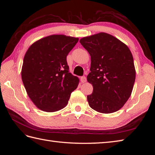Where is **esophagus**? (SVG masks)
<instances>
[{
  "label": "esophagus",
  "instance_id": "1",
  "mask_svg": "<svg viewBox=\"0 0 155 155\" xmlns=\"http://www.w3.org/2000/svg\"><path fill=\"white\" fill-rule=\"evenodd\" d=\"M80 80L82 83H85L87 81V78L85 76H82L80 78Z\"/></svg>",
  "mask_w": 155,
  "mask_h": 155
}]
</instances>
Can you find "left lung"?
Here are the masks:
<instances>
[{"instance_id":"left-lung-1","label":"left lung","mask_w":155,"mask_h":155,"mask_svg":"<svg viewBox=\"0 0 155 155\" xmlns=\"http://www.w3.org/2000/svg\"><path fill=\"white\" fill-rule=\"evenodd\" d=\"M79 42L91 58L87 81L92 85L93 92L87 96L89 106L105 114L120 110L131 94L136 78L129 48L104 32L83 37Z\"/></svg>"}]
</instances>
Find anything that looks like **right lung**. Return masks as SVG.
Here are the masks:
<instances>
[{
	"label": "right lung",
	"mask_w": 155,
	"mask_h": 155,
	"mask_svg": "<svg viewBox=\"0 0 155 155\" xmlns=\"http://www.w3.org/2000/svg\"><path fill=\"white\" fill-rule=\"evenodd\" d=\"M76 37L52 35L32 44L23 60L21 77L28 95L39 109L55 112L67 106L79 79L69 72L67 56Z\"/></svg>",
	"instance_id": "add662e5"
}]
</instances>
